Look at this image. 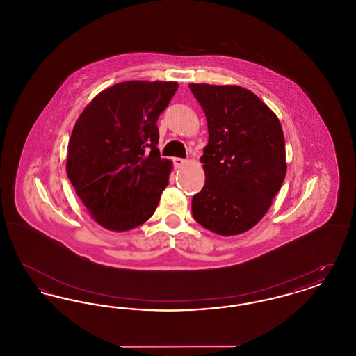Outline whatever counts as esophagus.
I'll return each mask as SVG.
<instances>
[{"label":"esophagus","mask_w":356,"mask_h":356,"mask_svg":"<svg viewBox=\"0 0 356 356\" xmlns=\"http://www.w3.org/2000/svg\"><path fill=\"white\" fill-rule=\"evenodd\" d=\"M173 163H175V167L176 168H180L181 165H184L186 163V159H180V157H176V159H173Z\"/></svg>","instance_id":"34e87169"}]
</instances>
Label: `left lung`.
Segmentation results:
<instances>
[{
  "label": "left lung",
  "instance_id": "left-lung-1",
  "mask_svg": "<svg viewBox=\"0 0 356 356\" xmlns=\"http://www.w3.org/2000/svg\"><path fill=\"white\" fill-rule=\"evenodd\" d=\"M189 88L203 108L209 135L200 157L205 183L192 199V215L220 236L244 234L267 213L286 177L280 121L245 88Z\"/></svg>",
  "mask_w": 356,
  "mask_h": 356
}]
</instances>
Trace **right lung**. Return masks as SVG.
<instances>
[{
  "label": "right lung",
  "mask_w": 356,
  "mask_h": 356,
  "mask_svg": "<svg viewBox=\"0 0 356 356\" xmlns=\"http://www.w3.org/2000/svg\"><path fill=\"white\" fill-rule=\"evenodd\" d=\"M176 81H124L85 106L69 138L67 175L92 219L124 232L148 220L168 186L156 121Z\"/></svg>",
  "instance_id": "add662e5"
}]
</instances>
